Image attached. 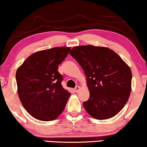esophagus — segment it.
Instances as JSON below:
<instances>
[{"mask_svg":"<svg viewBox=\"0 0 147 147\" xmlns=\"http://www.w3.org/2000/svg\"><path fill=\"white\" fill-rule=\"evenodd\" d=\"M80 87L79 86H76V88H74V90H75V92H76V93H78V92L80 91Z\"/></svg>","mask_w":147,"mask_h":147,"instance_id":"34e87169","label":"esophagus"}]
</instances>
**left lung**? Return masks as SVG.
Listing matches in <instances>:
<instances>
[{
    "mask_svg": "<svg viewBox=\"0 0 147 147\" xmlns=\"http://www.w3.org/2000/svg\"><path fill=\"white\" fill-rule=\"evenodd\" d=\"M69 54L86 76L90 98L83 103L85 110L98 120L116 116L125 106L131 92L130 67L107 47L78 46Z\"/></svg>",
    "mask_w": 147,
    "mask_h": 147,
    "instance_id": "obj_1",
    "label": "left lung"
}]
</instances>
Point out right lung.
<instances>
[{"label":"right lung","mask_w":147,"mask_h":147,"mask_svg":"<svg viewBox=\"0 0 147 147\" xmlns=\"http://www.w3.org/2000/svg\"><path fill=\"white\" fill-rule=\"evenodd\" d=\"M70 49L59 47L38 51L30 55L17 69L19 99L33 117L50 121L63 111L71 94L62 87L63 76L57 70Z\"/></svg>","instance_id":"1"}]
</instances>
